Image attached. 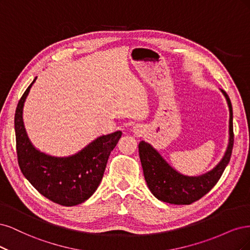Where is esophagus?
Listing matches in <instances>:
<instances>
[{
    "mask_svg": "<svg viewBox=\"0 0 250 250\" xmlns=\"http://www.w3.org/2000/svg\"><path fill=\"white\" fill-rule=\"evenodd\" d=\"M142 133V127L141 126H135V134L136 135H141Z\"/></svg>",
    "mask_w": 250,
    "mask_h": 250,
    "instance_id": "obj_1",
    "label": "esophagus"
}]
</instances>
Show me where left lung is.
Here are the masks:
<instances>
[{
    "instance_id": "1",
    "label": "left lung",
    "mask_w": 250,
    "mask_h": 250,
    "mask_svg": "<svg viewBox=\"0 0 250 250\" xmlns=\"http://www.w3.org/2000/svg\"><path fill=\"white\" fill-rule=\"evenodd\" d=\"M221 91L229 108V143L221 162L213 170L199 176L183 175L169 166L148 143L144 141L139 143V157L144 178L149 190L158 199L173 205H190L206 195L221 178L230 160L233 146L231 103L227 92L222 89Z\"/></svg>"
}]
</instances>
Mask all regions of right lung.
Here are the masks:
<instances>
[{
	"instance_id": "1",
	"label": "right lung",
	"mask_w": 250,
	"mask_h": 250,
	"mask_svg": "<svg viewBox=\"0 0 250 250\" xmlns=\"http://www.w3.org/2000/svg\"><path fill=\"white\" fill-rule=\"evenodd\" d=\"M35 80L21 95L15 110L19 166L32 186L53 203L65 207L82 204L98 189L109 156L122 137V132L101 136L68 158H55L38 151L28 138L21 117L23 103Z\"/></svg>"
}]
</instances>
